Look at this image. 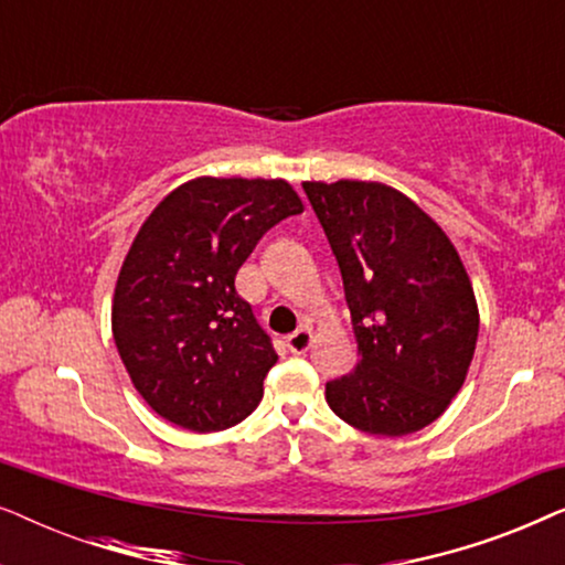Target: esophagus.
Masks as SVG:
<instances>
[{
	"label": "esophagus",
	"instance_id": "1",
	"mask_svg": "<svg viewBox=\"0 0 565 565\" xmlns=\"http://www.w3.org/2000/svg\"><path fill=\"white\" fill-rule=\"evenodd\" d=\"M285 347H288L292 354L308 352V347H311V331H308V329L292 331V334L285 337Z\"/></svg>",
	"mask_w": 565,
	"mask_h": 565
}]
</instances>
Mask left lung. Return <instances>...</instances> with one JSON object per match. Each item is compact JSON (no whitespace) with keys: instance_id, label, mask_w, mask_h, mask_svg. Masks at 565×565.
<instances>
[{"instance_id":"left-lung-1","label":"left lung","mask_w":565,"mask_h":565,"mask_svg":"<svg viewBox=\"0 0 565 565\" xmlns=\"http://www.w3.org/2000/svg\"><path fill=\"white\" fill-rule=\"evenodd\" d=\"M344 282L358 365L327 383L339 419L404 437L450 406L476 352L478 306L445 231L381 182H303Z\"/></svg>"}]
</instances>
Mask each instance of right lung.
Returning a JSON list of instances; mask_svg holds the SVG:
<instances>
[{
	"instance_id": "add662e5",
	"label": "right lung",
	"mask_w": 565,
	"mask_h": 565,
	"mask_svg": "<svg viewBox=\"0 0 565 565\" xmlns=\"http://www.w3.org/2000/svg\"><path fill=\"white\" fill-rule=\"evenodd\" d=\"M303 213L285 180L198 177L134 238L113 300V339L136 391L192 431L246 419L277 362L236 273L269 228Z\"/></svg>"
}]
</instances>
